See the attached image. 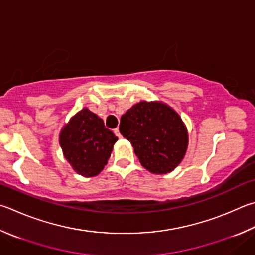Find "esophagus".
<instances>
[{
    "label": "esophagus",
    "mask_w": 255,
    "mask_h": 255,
    "mask_svg": "<svg viewBox=\"0 0 255 255\" xmlns=\"http://www.w3.org/2000/svg\"><path fill=\"white\" fill-rule=\"evenodd\" d=\"M114 132H115V135L117 136L118 138H122V135H120V132H119V129H118V128L114 129Z\"/></svg>",
    "instance_id": "obj_1"
}]
</instances>
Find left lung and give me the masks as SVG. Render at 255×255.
I'll list each match as a JSON object with an SVG mask.
<instances>
[{
	"label": "left lung",
	"instance_id": "1",
	"mask_svg": "<svg viewBox=\"0 0 255 255\" xmlns=\"http://www.w3.org/2000/svg\"><path fill=\"white\" fill-rule=\"evenodd\" d=\"M119 131L131 142L140 164L154 174H167L184 158L186 127L178 114L161 103L140 101L120 118Z\"/></svg>",
	"mask_w": 255,
	"mask_h": 255
}]
</instances>
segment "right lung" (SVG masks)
<instances>
[{
    "mask_svg": "<svg viewBox=\"0 0 255 255\" xmlns=\"http://www.w3.org/2000/svg\"><path fill=\"white\" fill-rule=\"evenodd\" d=\"M117 140L114 132L105 127L104 120L87 108L72 117L60 133L64 157L85 177L103 170Z\"/></svg>",
    "mask_w": 255,
    "mask_h": 255,
    "instance_id": "obj_1",
    "label": "right lung"
}]
</instances>
